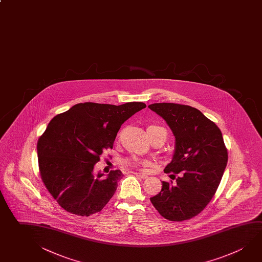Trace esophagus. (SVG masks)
Wrapping results in <instances>:
<instances>
[{
  "label": "esophagus",
  "mask_w": 262,
  "mask_h": 262,
  "mask_svg": "<svg viewBox=\"0 0 262 262\" xmlns=\"http://www.w3.org/2000/svg\"><path fill=\"white\" fill-rule=\"evenodd\" d=\"M133 174H134V176H136L137 178H139V179H144L148 178V176H147V174H142V173H133Z\"/></svg>",
  "instance_id": "34e87169"
}]
</instances>
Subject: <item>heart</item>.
Returning <instances> with one entry per match:
<instances>
[{"mask_svg": "<svg viewBox=\"0 0 262 262\" xmlns=\"http://www.w3.org/2000/svg\"><path fill=\"white\" fill-rule=\"evenodd\" d=\"M150 127H152V128H160L159 126H156V125H151ZM149 128V127H148ZM143 161L142 159H140V158H138V157H129V158H126L123 160V164L126 165H129V166H133V167H138L139 165L142 164Z\"/></svg>", "mask_w": 262, "mask_h": 262, "instance_id": "b5f03b06", "label": "heart"}]
</instances>
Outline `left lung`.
Listing matches in <instances>:
<instances>
[{"mask_svg":"<svg viewBox=\"0 0 262 262\" xmlns=\"http://www.w3.org/2000/svg\"><path fill=\"white\" fill-rule=\"evenodd\" d=\"M168 124L176 138L173 159L165 166L173 182L162 181V189L150 198L165 219L188 220L211 202L219 187L228 160V152L217 125L197 108L174 103L149 106Z\"/></svg>","mask_w":262,"mask_h":262,"instance_id":"left-lung-1","label":"left lung"}]
</instances>
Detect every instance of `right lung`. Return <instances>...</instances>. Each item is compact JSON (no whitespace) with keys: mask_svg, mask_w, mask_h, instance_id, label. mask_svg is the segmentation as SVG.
Returning <instances> with one entry per match:
<instances>
[{"mask_svg":"<svg viewBox=\"0 0 262 262\" xmlns=\"http://www.w3.org/2000/svg\"><path fill=\"white\" fill-rule=\"evenodd\" d=\"M146 107L142 102L115 106L80 103L55 116L37 141L42 181L61 208L89 216L101 211L114 195L123 174L111 170L106 178L93 173L103 151L113 147L121 125Z\"/></svg>","mask_w":262,"mask_h":262,"instance_id":"right-lung-1","label":"right lung"}]
</instances>
